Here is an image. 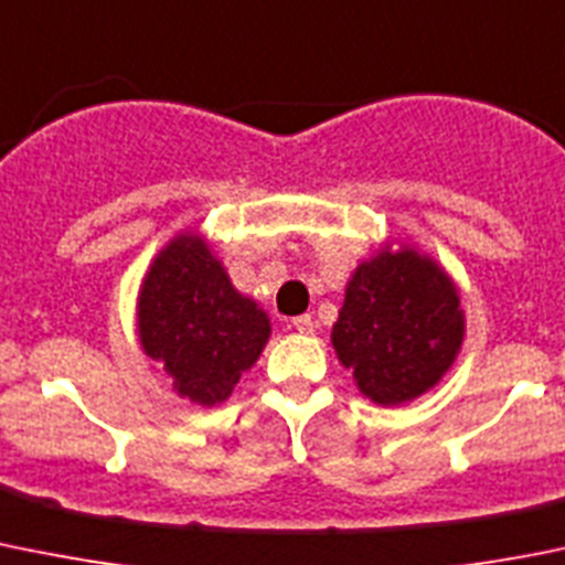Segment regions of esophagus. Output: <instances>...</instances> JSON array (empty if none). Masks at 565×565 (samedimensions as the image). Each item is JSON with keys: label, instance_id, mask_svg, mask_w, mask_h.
Returning a JSON list of instances; mask_svg holds the SVG:
<instances>
[{"label": "esophagus", "instance_id": "esophagus-1", "mask_svg": "<svg viewBox=\"0 0 565 565\" xmlns=\"http://www.w3.org/2000/svg\"><path fill=\"white\" fill-rule=\"evenodd\" d=\"M292 328L298 333H315V320H311V315H300L292 320Z\"/></svg>", "mask_w": 565, "mask_h": 565}]
</instances>
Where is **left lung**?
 <instances>
[{
	"mask_svg": "<svg viewBox=\"0 0 565 565\" xmlns=\"http://www.w3.org/2000/svg\"><path fill=\"white\" fill-rule=\"evenodd\" d=\"M331 342L372 403H408L434 388L461 350L456 284L416 250H381L355 267Z\"/></svg>",
	"mask_w": 565,
	"mask_h": 565,
	"instance_id": "obj_1",
	"label": "left lung"
}]
</instances>
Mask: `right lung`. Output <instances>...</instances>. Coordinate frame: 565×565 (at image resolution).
I'll use <instances>...</instances> for the list:
<instances>
[{
  "mask_svg": "<svg viewBox=\"0 0 565 565\" xmlns=\"http://www.w3.org/2000/svg\"><path fill=\"white\" fill-rule=\"evenodd\" d=\"M137 333L146 355L166 364L182 397L217 405L256 364L270 320L232 287L199 234H179L146 276Z\"/></svg>",
  "mask_w": 565,
  "mask_h": 565,
  "instance_id": "obj_1",
  "label": "right lung"
}]
</instances>
